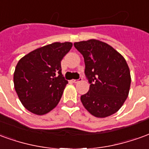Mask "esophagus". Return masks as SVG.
<instances>
[{"instance_id": "34e87169", "label": "esophagus", "mask_w": 149, "mask_h": 149, "mask_svg": "<svg viewBox=\"0 0 149 149\" xmlns=\"http://www.w3.org/2000/svg\"><path fill=\"white\" fill-rule=\"evenodd\" d=\"M81 81V79H78V80H72V82H73V83H78V82H80V81Z\"/></svg>"}]
</instances>
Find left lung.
I'll use <instances>...</instances> for the list:
<instances>
[{
    "mask_svg": "<svg viewBox=\"0 0 149 149\" xmlns=\"http://www.w3.org/2000/svg\"><path fill=\"white\" fill-rule=\"evenodd\" d=\"M74 46L84 56V74L90 84L88 92L81 97L83 105L96 117L114 114L127 99L131 84L125 59L98 40L75 42Z\"/></svg>",
    "mask_w": 149,
    "mask_h": 149,
    "instance_id": "obj_1",
    "label": "left lung"
}]
</instances>
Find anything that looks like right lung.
<instances>
[{"instance_id": "1", "label": "right lung", "mask_w": 149, "mask_h": 149, "mask_svg": "<svg viewBox=\"0 0 149 149\" xmlns=\"http://www.w3.org/2000/svg\"><path fill=\"white\" fill-rule=\"evenodd\" d=\"M71 42H55L40 47L18 61L13 75L15 90L24 107L45 115L58 104L66 84L61 61L71 49Z\"/></svg>"}]
</instances>
